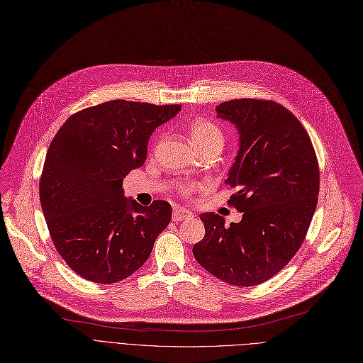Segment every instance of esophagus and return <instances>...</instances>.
<instances>
[{
	"label": "esophagus",
	"mask_w": 363,
	"mask_h": 363,
	"mask_svg": "<svg viewBox=\"0 0 363 363\" xmlns=\"http://www.w3.org/2000/svg\"><path fill=\"white\" fill-rule=\"evenodd\" d=\"M193 213L189 211V209H183V208H176L173 211V220L174 222H179V220H184V219H189L191 218Z\"/></svg>",
	"instance_id": "34e87169"
}]
</instances>
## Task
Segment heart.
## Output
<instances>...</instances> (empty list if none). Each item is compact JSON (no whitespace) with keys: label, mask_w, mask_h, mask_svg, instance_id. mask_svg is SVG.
<instances>
[{"label":"heart","mask_w":363,"mask_h":363,"mask_svg":"<svg viewBox=\"0 0 363 363\" xmlns=\"http://www.w3.org/2000/svg\"><path fill=\"white\" fill-rule=\"evenodd\" d=\"M187 132L191 145L196 150H202L211 145H218L222 148L224 145V135L216 128L213 123L205 121V119H193L187 125ZM202 184L191 183V184H180L177 186L179 191L183 194H189L193 191L201 190Z\"/></svg>","instance_id":"1"}]
</instances>
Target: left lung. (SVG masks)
I'll return each instance as SVG.
<instances>
[{"label": "left lung", "instance_id": "1", "mask_svg": "<svg viewBox=\"0 0 363 363\" xmlns=\"http://www.w3.org/2000/svg\"><path fill=\"white\" fill-rule=\"evenodd\" d=\"M231 122L240 148L225 180L242 218L225 225L218 213H202L205 237L193 245L198 263L220 281L255 286L281 272L308 231L320 190L311 139L282 104L240 99L216 106Z\"/></svg>", "mask_w": 363, "mask_h": 363}]
</instances>
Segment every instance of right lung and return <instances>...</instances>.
Instances as JSON below:
<instances>
[{
  "label": "right lung",
  "mask_w": 363,
  "mask_h": 363,
  "mask_svg": "<svg viewBox=\"0 0 363 363\" xmlns=\"http://www.w3.org/2000/svg\"><path fill=\"white\" fill-rule=\"evenodd\" d=\"M182 106L111 100L72 115L49 145L39 191L50 238L81 277L115 284L150 257L172 205L125 198L123 179L147 160L152 132Z\"/></svg>",
  "instance_id": "obj_1"
}]
</instances>
